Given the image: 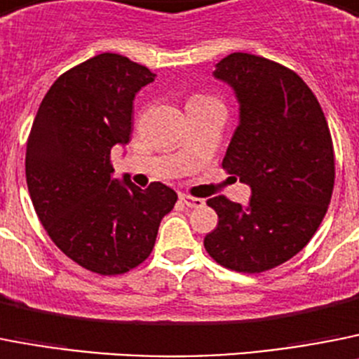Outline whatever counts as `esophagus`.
Segmentation results:
<instances>
[{"label":"esophagus","mask_w":359,"mask_h":359,"mask_svg":"<svg viewBox=\"0 0 359 359\" xmlns=\"http://www.w3.org/2000/svg\"><path fill=\"white\" fill-rule=\"evenodd\" d=\"M180 202H184V204L188 205V208H201V205H204V201L198 197H193V195H188V193H180Z\"/></svg>","instance_id":"obj_1"}]
</instances>
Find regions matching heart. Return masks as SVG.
<instances>
[{"label":"heart","instance_id":"obj_1","mask_svg":"<svg viewBox=\"0 0 359 359\" xmlns=\"http://www.w3.org/2000/svg\"><path fill=\"white\" fill-rule=\"evenodd\" d=\"M191 101H211V99L210 97H204V95H195V97H193Z\"/></svg>","mask_w":359,"mask_h":359}]
</instances>
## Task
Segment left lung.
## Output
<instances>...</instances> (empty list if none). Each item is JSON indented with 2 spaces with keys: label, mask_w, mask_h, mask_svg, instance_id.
<instances>
[{
  "label": "left lung",
  "mask_w": 359,
  "mask_h": 359,
  "mask_svg": "<svg viewBox=\"0 0 359 359\" xmlns=\"http://www.w3.org/2000/svg\"><path fill=\"white\" fill-rule=\"evenodd\" d=\"M215 77L240 102L222 168L251 186V201L242 208L224 195L210 198L218 224L204 248L226 269L264 273L300 253L322 224L334 188L332 137L316 95L291 68L235 52Z\"/></svg>",
  "instance_id": "obj_1"
}]
</instances>
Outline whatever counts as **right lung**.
Returning <instances> with one entry per match:
<instances>
[{
	"instance_id": "obj_1",
	"label": "right lung",
	"mask_w": 359,
	"mask_h": 359,
	"mask_svg": "<svg viewBox=\"0 0 359 359\" xmlns=\"http://www.w3.org/2000/svg\"><path fill=\"white\" fill-rule=\"evenodd\" d=\"M155 74L119 54H99L55 79L32 123L25 173L45 231L70 260L102 276L149 257L177 193L114 177L111 148L132 135L135 93Z\"/></svg>"
}]
</instances>
